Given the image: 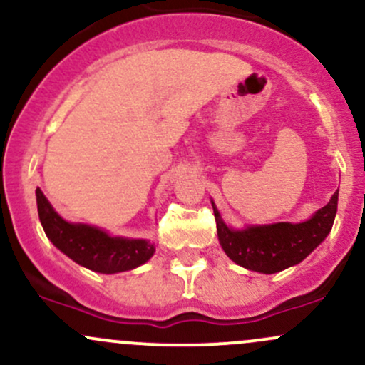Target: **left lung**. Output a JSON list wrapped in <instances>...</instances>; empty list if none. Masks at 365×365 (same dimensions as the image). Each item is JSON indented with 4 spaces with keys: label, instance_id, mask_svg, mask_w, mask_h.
I'll list each match as a JSON object with an SVG mask.
<instances>
[{
    "label": "left lung",
    "instance_id": "left-lung-1",
    "mask_svg": "<svg viewBox=\"0 0 365 365\" xmlns=\"http://www.w3.org/2000/svg\"><path fill=\"white\" fill-rule=\"evenodd\" d=\"M220 246L234 263L259 274H277L298 265L329 235L338 211V192L307 222L232 228L211 201Z\"/></svg>",
    "mask_w": 365,
    "mask_h": 365
}]
</instances>
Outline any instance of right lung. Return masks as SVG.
<instances>
[{"label":"right lung","instance_id":"right-lung-1","mask_svg":"<svg viewBox=\"0 0 365 365\" xmlns=\"http://www.w3.org/2000/svg\"><path fill=\"white\" fill-rule=\"evenodd\" d=\"M36 202L46 237L72 262L88 270L119 274L143 265L154 255V244L147 239L118 237L95 225L67 222L53 210L41 189H36Z\"/></svg>","mask_w":365,"mask_h":365}]
</instances>
